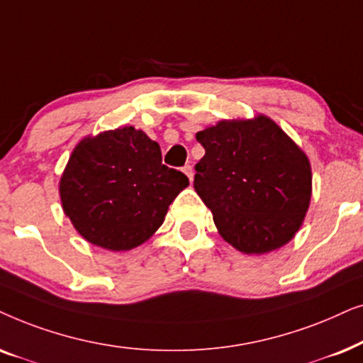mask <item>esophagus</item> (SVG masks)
<instances>
[{
	"label": "esophagus",
	"mask_w": 363,
	"mask_h": 363,
	"mask_svg": "<svg viewBox=\"0 0 363 363\" xmlns=\"http://www.w3.org/2000/svg\"><path fill=\"white\" fill-rule=\"evenodd\" d=\"M182 171H184L186 176L189 177V181H192V179H194V171H192V166H189V164L182 167Z\"/></svg>",
	"instance_id": "1"
}]
</instances>
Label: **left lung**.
Segmentation results:
<instances>
[{"label": "left lung", "instance_id": "1", "mask_svg": "<svg viewBox=\"0 0 363 363\" xmlns=\"http://www.w3.org/2000/svg\"><path fill=\"white\" fill-rule=\"evenodd\" d=\"M206 149L194 189L219 234L244 254L282 247L302 225L312 192L311 164L272 119L220 121L196 134Z\"/></svg>", "mask_w": 363, "mask_h": 363}]
</instances>
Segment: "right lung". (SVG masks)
I'll return each mask as SVG.
<instances>
[{"label": "right lung", "instance_id": "obj_1", "mask_svg": "<svg viewBox=\"0 0 363 363\" xmlns=\"http://www.w3.org/2000/svg\"><path fill=\"white\" fill-rule=\"evenodd\" d=\"M186 186V174L162 164L159 144L129 125L77 144L60 194L65 214L88 242L129 250L157 230Z\"/></svg>", "mask_w": 363, "mask_h": 363}]
</instances>
